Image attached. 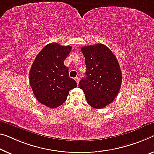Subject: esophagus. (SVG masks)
Segmentation results:
<instances>
[{
  "label": "esophagus",
  "mask_w": 154,
  "mask_h": 154,
  "mask_svg": "<svg viewBox=\"0 0 154 154\" xmlns=\"http://www.w3.org/2000/svg\"><path fill=\"white\" fill-rule=\"evenodd\" d=\"M75 81H76V82H77V84H79V80H80V79H79V76L75 77Z\"/></svg>",
  "instance_id": "1"
}]
</instances>
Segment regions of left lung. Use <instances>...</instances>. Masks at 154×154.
<instances>
[{
	"label": "left lung",
	"instance_id": "left-lung-1",
	"mask_svg": "<svg viewBox=\"0 0 154 154\" xmlns=\"http://www.w3.org/2000/svg\"><path fill=\"white\" fill-rule=\"evenodd\" d=\"M85 58L86 78L79 86L85 93L87 103L102 109L112 103L120 91L122 72L116 57L103 44L82 47Z\"/></svg>",
	"mask_w": 154,
	"mask_h": 154
}]
</instances>
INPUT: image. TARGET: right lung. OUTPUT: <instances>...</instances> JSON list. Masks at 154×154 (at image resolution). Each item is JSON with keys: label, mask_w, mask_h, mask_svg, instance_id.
<instances>
[{"label": "right lung", "mask_w": 154, "mask_h": 154, "mask_svg": "<svg viewBox=\"0 0 154 154\" xmlns=\"http://www.w3.org/2000/svg\"><path fill=\"white\" fill-rule=\"evenodd\" d=\"M72 47L56 42L47 45L40 51L29 72V82L39 103L49 108H56L67 100L69 91L77 87L69 77V68L64 60Z\"/></svg>", "instance_id": "right-lung-1"}]
</instances>
